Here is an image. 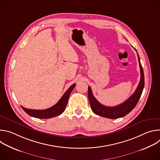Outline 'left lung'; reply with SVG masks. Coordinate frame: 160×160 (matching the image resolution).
Returning <instances> with one entry per match:
<instances>
[{"mask_svg":"<svg viewBox=\"0 0 160 160\" xmlns=\"http://www.w3.org/2000/svg\"><path fill=\"white\" fill-rule=\"evenodd\" d=\"M136 51V49H135ZM137 52V51H136ZM138 53V52H137ZM138 57L141 70V80L136 88L135 92L124 102L113 107L106 106L101 104L98 100L94 97L92 89L88 86V97L90 104V108L96 115H99L102 117H105L110 119H116L121 117H123L129 113L138 104L144 87V75L142 69V66L141 63L140 58L138 53Z\"/></svg>","mask_w":160,"mask_h":160,"instance_id":"8db88e82","label":"left lung"}]
</instances>
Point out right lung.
Segmentation results:
<instances>
[{
	"label": "right lung",
	"mask_w": 160,
	"mask_h": 160,
	"mask_svg": "<svg viewBox=\"0 0 160 160\" xmlns=\"http://www.w3.org/2000/svg\"><path fill=\"white\" fill-rule=\"evenodd\" d=\"M75 85L76 84L74 83L72 85H71L69 87V88L66 91L65 93L60 99V100L51 108H49L46 109H43V110L27 109L22 106H21V108L28 114V115L37 118L48 119V118H51L59 116L65 110L68 99H69L72 91L75 87Z\"/></svg>",
	"instance_id": "right-lung-1"
}]
</instances>
